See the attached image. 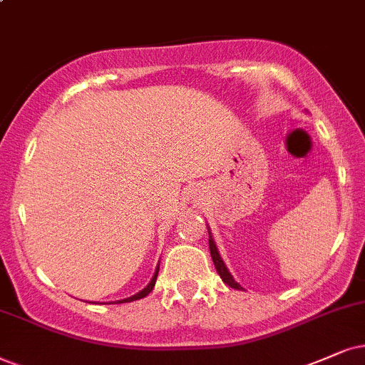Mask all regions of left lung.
<instances>
[{
	"label": "left lung",
	"mask_w": 365,
	"mask_h": 365,
	"mask_svg": "<svg viewBox=\"0 0 365 365\" xmlns=\"http://www.w3.org/2000/svg\"><path fill=\"white\" fill-rule=\"evenodd\" d=\"M207 230H209V249H210V256H212V261H214V266H215L217 273H219V276H220V278H222L224 283L229 284L230 288H234V289H242V286L239 284L237 281L234 279V276L229 273L227 266H225V262L222 261V257H220L219 249H217V246H215L214 237H212L210 229L207 227Z\"/></svg>",
	"instance_id": "obj_1"
}]
</instances>
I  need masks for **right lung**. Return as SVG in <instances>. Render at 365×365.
Segmentation results:
<instances>
[{
	"mask_svg": "<svg viewBox=\"0 0 365 365\" xmlns=\"http://www.w3.org/2000/svg\"><path fill=\"white\" fill-rule=\"evenodd\" d=\"M158 269H160V266H156V269H155V274H153V278H151V281H150V283H148V286H146V288H143L141 292H138L136 294H133V297H128V298H124V299H118L116 303H129V302H136V299H140V298H145V297H148V294L151 293V289H153L155 283H156V276H158Z\"/></svg>",
	"mask_w": 365,
	"mask_h": 365,
	"instance_id": "1",
	"label": "right lung"
}]
</instances>
